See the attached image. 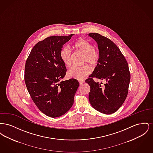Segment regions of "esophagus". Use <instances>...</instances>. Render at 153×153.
<instances>
[{"label":"esophagus","instance_id":"34e87169","mask_svg":"<svg viewBox=\"0 0 153 153\" xmlns=\"http://www.w3.org/2000/svg\"><path fill=\"white\" fill-rule=\"evenodd\" d=\"M84 82V81H79V84H80V85H82Z\"/></svg>","mask_w":153,"mask_h":153}]
</instances>
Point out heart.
<instances>
[{"label": "heart", "mask_w": 153, "mask_h": 153, "mask_svg": "<svg viewBox=\"0 0 153 153\" xmlns=\"http://www.w3.org/2000/svg\"><path fill=\"white\" fill-rule=\"evenodd\" d=\"M74 46L77 51L84 54V62H87L88 64L92 68H95L98 65L100 59V54L99 51L95 49L94 45L91 42L87 39H81L77 41ZM60 58L65 65L68 67L71 65L72 51L69 46H65L61 49ZM89 73V70L87 66H73L68 70L67 74L71 78L81 80L84 79Z\"/></svg>", "instance_id": "1"}]
</instances>
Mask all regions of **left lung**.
Masks as SVG:
<instances>
[{"mask_svg":"<svg viewBox=\"0 0 153 153\" xmlns=\"http://www.w3.org/2000/svg\"><path fill=\"white\" fill-rule=\"evenodd\" d=\"M97 43L100 54L99 63L85 80L91 90L89 100L97 111L104 114L115 112L125 101L128 92L130 72L123 54L109 38L98 33L88 34ZM105 79L102 86L93 78Z\"/></svg>","mask_w":153,"mask_h":153,"instance_id":"left-lung-1","label":"left lung"}]
</instances>
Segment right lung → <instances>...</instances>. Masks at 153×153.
<instances>
[{
	"mask_svg": "<svg viewBox=\"0 0 153 153\" xmlns=\"http://www.w3.org/2000/svg\"><path fill=\"white\" fill-rule=\"evenodd\" d=\"M73 34L49 36L32 49L25 68V81L36 107L46 115L59 117L73 105L79 86L74 79L61 81L66 72L60 51Z\"/></svg>",
	"mask_w": 153,
	"mask_h": 153,
	"instance_id": "1",
	"label": "right lung"
}]
</instances>
